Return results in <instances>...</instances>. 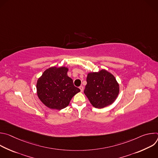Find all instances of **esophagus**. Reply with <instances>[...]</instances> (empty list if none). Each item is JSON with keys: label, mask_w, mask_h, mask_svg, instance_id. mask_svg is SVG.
Instances as JSON below:
<instances>
[{"label": "esophagus", "mask_w": 158, "mask_h": 158, "mask_svg": "<svg viewBox=\"0 0 158 158\" xmlns=\"http://www.w3.org/2000/svg\"><path fill=\"white\" fill-rule=\"evenodd\" d=\"M79 89H80V90H81V92H82L83 90H84V87H83L82 85H81V86L79 87Z\"/></svg>", "instance_id": "esophagus-1"}]
</instances>
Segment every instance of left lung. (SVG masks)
<instances>
[{
  "mask_svg": "<svg viewBox=\"0 0 158 158\" xmlns=\"http://www.w3.org/2000/svg\"><path fill=\"white\" fill-rule=\"evenodd\" d=\"M84 94L96 108L101 109L113 103L118 96L119 85L115 77L105 69L89 73Z\"/></svg>",
  "mask_w": 158,
  "mask_h": 158,
  "instance_id": "obj_1",
  "label": "left lung"
}]
</instances>
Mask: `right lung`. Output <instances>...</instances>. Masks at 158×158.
Instances as JSON below:
<instances>
[{"instance_id": "right-lung-1", "label": "right lung", "mask_w": 158, "mask_h": 158, "mask_svg": "<svg viewBox=\"0 0 158 158\" xmlns=\"http://www.w3.org/2000/svg\"><path fill=\"white\" fill-rule=\"evenodd\" d=\"M66 67H51L38 79L37 94L40 101L48 107L60 110L69 104L73 97L81 90L75 87L73 79L67 76Z\"/></svg>"}]
</instances>
